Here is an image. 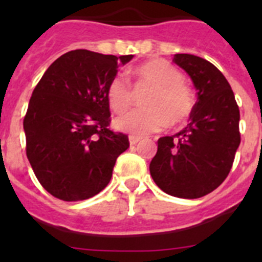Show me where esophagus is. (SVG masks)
<instances>
[{
    "instance_id": "34e87169",
    "label": "esophagus",
    "mask_w": 262,
    "mask_h": 262,
    "mask_svg": "<svg viewBox=\"0 0 262 262\" xmlns=\"http://www.w3.org/2000/svg\"><path fill=\"white\" fill-rule=\"evenodd\" d=\"M128 140H129V145H135L142 140V138H139V136H129Z\"/></svg>"
}]
</instances>
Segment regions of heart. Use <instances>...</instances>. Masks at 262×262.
Wrapping results in <instances>:
<instances>
[{
  "instance_id": "1",
  "label": "heart",
  "mask_w": 262,
  "mask_h": 262,
  "mask_svg": "<svg viewBox=\"0 0 262 262\" xmlns=\"http://www.w3.org/2000/svg\"><path fill=\"white\" fill-rule=\"evenodd\" d=\"M139 82L152 88L144 106L115 119L120 131L143 136L161 131L165 127L180 126L190 117L194 98L190 88L184 82V76L176 67L161 59L144 62L135 69ZM107 99L115 113H124L133 103V92L123 76L111 78L107 86Z\"/></svg>"
}]
</instances>
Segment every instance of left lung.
<instances>
[{"mask_svg":"<svg viewBox=\"0 0 262 262\" xmlns=\"http://www.w3.org/2000/svg\"><path fill=\"white\" fill-rule=\"evenodd\" d=\"M196 90L190 122L173 136L159 139L149 164L155 184L169 195L194 200L226 180L240 144V111L228 81L207 60L176 53Z\"/></svg>","mask_w":262,"mask_h":262,"instance_id":"8db88e82","label":"left lung"}]
</instances>
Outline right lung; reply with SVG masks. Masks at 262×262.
I'll list each match as a JSON object with an SVG mask.
<instances>
[{"instance_id": "add662e5", "label": "right lung", "mask_w": 262, "mask_h": 262, "mask_svg": "<svg viewBox=\"0 0 262 262\" xmlns=\"http://www.w3.org/2000/svg\"><path fill=\"white\" fill-rule=\"evenodd\" d=\"M133 57L69 51L32 92L23 120L27 159L41 186L59 200L84 201L102 191L128 148L127 135L107 128V86Z\"/></svg>"}]
</instances>
